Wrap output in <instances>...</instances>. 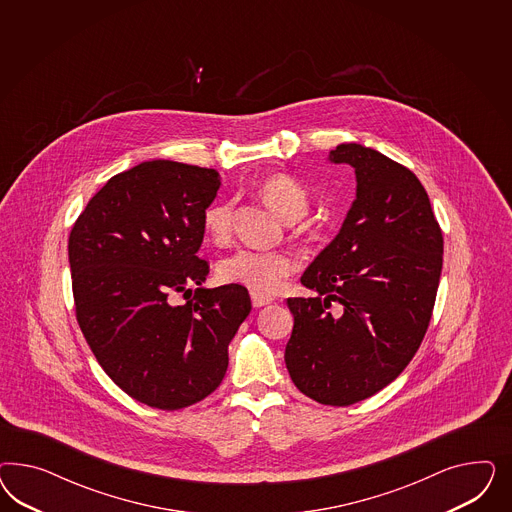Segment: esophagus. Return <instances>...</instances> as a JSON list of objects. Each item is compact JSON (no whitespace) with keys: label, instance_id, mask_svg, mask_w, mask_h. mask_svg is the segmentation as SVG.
Returning a JSON list of instances; mask_svg holds the SVG:
<instances>
[{"label":"esophagus","instance_id":"34e87169","mask_svg":"<svg viewBox=\"0 0 512 512\" xmlns=\"http://www.w3.org/2000/svg\"><path fill=\"white\" fill-rule=\"evenodd\" d=\"M272 296L257 295V293H251V304L253 308H263L266 304H272Z\"/></svg>","mask_w":512,"mask_h":512}]
</instances>
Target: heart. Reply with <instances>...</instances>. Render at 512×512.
I'll return each mask as SVG.
<instances>
[{
    "label": "heart",
    "instance_id": "1",
    "mask_svg": "<svg viewBox=\"0 0 512 512\" xmlns=\"http://www.w3.org/2000/svg\"><path fill=\"white\" fill-rule=\"evenodd\" d=\"M259 193L285 221H298L310 210V191L298 178L278 172L266 176ZM233 201H217L202 214V227L210 242L223 244L233 233ZM296 261L283 251L238 249L217 263V279L225 285L246 287L257 295H274L295 272Z\"/></svg>",
    "mask_w": 512,
    "mask_h": 512
}]
</instances>
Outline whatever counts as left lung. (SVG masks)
<instances>
[{"label":"left lung","mask_w":512,"mask_h":512,"mask_svg":"<svg viewBox=\"0 0 512 512\" xmlns=\"http://www.w3.org/2000/svg\"><path fill=\"white\" fill-rule=\"evenodd\" d=\"M328 159L357 174V199L338 236L300 278L317 291L289 298L285 364L315 402L351 405L387 387L419 351L443 266V234L419 178L357 142ZM336 301L341 310L329 311Z\"/></svg>","instance_id":"8db88e82"}]
</instances>
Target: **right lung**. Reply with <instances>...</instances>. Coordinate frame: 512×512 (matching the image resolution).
Wrapping results in <instances>:
<instances>
[{
	"instance_id": "right-lung-1",
	"label": "right lung",
	"mask_w": 512,
	"mask_h": 512,
	"mask_svg": "<svg viewBox=\"0 0 512 512\" xmlns=\"http://www.w3.org/2000/svg\"><path fill=\"white\" fill-rule=\"evenodd\" d=\"M219 186L214 169L144 161L112 176L69 236L78 326L110 379L155 409H184L219 387L251 311L246 287H202V214ZM172 292L192 298L174 307Z\"/></svg>"
}]
</instances>
